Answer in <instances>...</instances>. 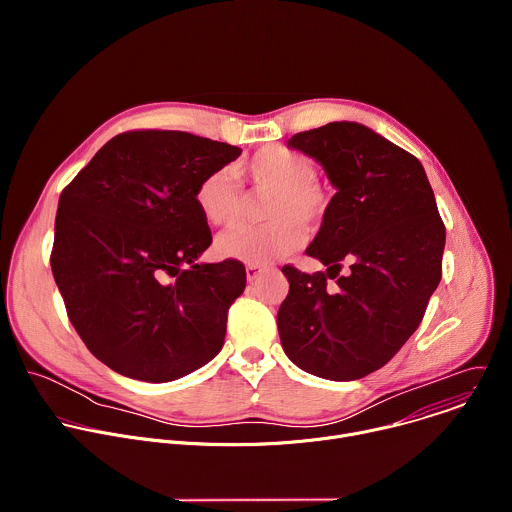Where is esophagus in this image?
I'll return each instance as SVG.
<instances>
[{
	"label": "esophagus",
	"mask_w": 512,
	"mask_h": 512,
	"mask_svg": "<svg viewBox=\"0 0 512 512\" xmlns=\"http://www.w3.org/2000/svg\"><path fill=\"white\" fill-rule=\"evenodd\" d=\"M265 271H269L267 265H247V279H249V281H255V279H259Z\"/></svg>",
	"instance_id": "1"
}]
</instances>
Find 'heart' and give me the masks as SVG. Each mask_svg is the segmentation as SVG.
Here are the masks:
<instances>
[{
    "label": "heart",
    "instance_id": "obj_1",
    "mask_svg": "<svg viewBox=\"0 0 512 512\" xmlns=\"http://www.w3.org/2000/svg\"><path fill=\"white\" fill-rule=\"evenodd\" d=\"M253 192L267 194L261 227H235L216 239V253L249 265H267L294 253L306 237L304 225L322 221L330 206V188L314 174V162L283 145H265L239 168ZM194 200L214 227L235 225L243 216L245 196L233 168L208 172Z\"/></svg>",
    "mask_w": 512,
    "mask_h": 512
}]
</instances>
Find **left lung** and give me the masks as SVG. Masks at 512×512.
I'll list each match as a JSON object with an SVG mask.
<instances>
[{"label": "left lung", "mask_w": 512, "mask_h": 512, "mask_svg": "<svg viewBox=\"0 0 512 512\" xmlns=\"http://www.w3.org/2000/svg\"><path fill=\"white\" fill-rule=\"evenodd\" d=\"M336 188L306 253L328 271H281L277 328L287 358L330 381L362 379L399 352L442 279L446 227L421 162L373 129L334 121L287 141ZM349 265L338 276L341 263ZM337 280L332 290L327 277Z\"/></svg>", "instance_id": "left-lung-1"}]
</instances>
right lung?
<instances>
[{
    "label": "right lung",
    "instance_id": "1",
    "mask_svg": "<svg viewBox=\"0 0 512 512\" xmlns=\"http://www.w3.org/2000/svg\"><path fill=\"white\" fill-rule=\"evenodd\" d=\"M241 148L186 131L109 139L60 194L52 275L70 324L123 377L168 383L221 352L243 263H198L212 237L198 182Z\"/></svg>",
    "mask_w": 512,
    "mask_h": 512
}]
</instances>
